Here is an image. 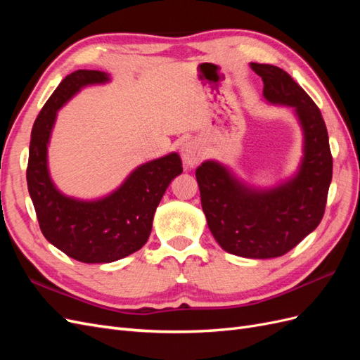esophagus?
<instances>
[{"mask_svg": "<svg viewBox=\"0 0 360 360\" xmlns=\"http://www.w3.org/2000/svg\"><path fill=\"white\" fill-rule=\"evenodd\" d=\"M184 169H192L198 165L202 159V150L197 141H186L180 150Z\"/></svg>", "mask_w": 360, "mask_h": 360, "instance_id": "34e87169", "label": "esophagus"}]
</instances>
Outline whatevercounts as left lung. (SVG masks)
<instances>
[{
	"instance_id": "left-lung-1",
	"label": "left lung",
	"mask_w": 360,
	"mask_h": 360,
	"mask_svg": "<svg viewBox=\"0 0 360 360\" xmlns=\"http://www.w3.org/2000/svg\"><path fill=\"white\" fill-rule=\"evenodd\" d=\"M264 82L269 103L290 106L303 132L297 172L274 188L259 189L237 179L221 162L205 160L195 171L201 205L216 242L245 258L287 254L323 219L332 181L328 129L319 106L291 76L271 64L250 63Z\"/></svg>"
}]
</instances>
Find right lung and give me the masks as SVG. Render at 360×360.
<instances>
[{
  "instance_id": "1",
  "label": "right lung",
  "mask_w": 360,
  "mask_h": 360,
  "mask_svg": "<svg viewBox=\"0 0 360 360\" xmlns=\"http://www.w3.org/2000/svg\"><path fill=\"white\" fill-rule=\"evenodd\" d=\"M99 70H76L61 81L31 130L27 183L46 240L81 263H112L143 248L169 183L183 172L177 153L143 163L120 188L97 200L68 197L53 184L48 146L57 112L81 89L110 82Z\"/></svg>"
}]
</instances>
